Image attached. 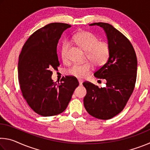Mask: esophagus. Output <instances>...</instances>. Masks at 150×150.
I'll return each mask as SVG.
<instances>
[{"mask_svg":"<svg viewBox=\"0 0 150 150\" xmlns=\"http://www.w3.org/2000/svg\"><path fill=\"white\" fill-rule=\"evenodd\" d=\"M83 80H81V79H79V85H82V83H83Z\"/></svg>","mask_w":150,"mask_h":150,"instance_id":"obj_1","label":"esophagus"}]
</instances>
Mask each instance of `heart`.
<instances>
[{"label":"heart","instance_id":"1","mask_svg":"<svg viewBox=\"0 0 150 150\" xmlns=\"http://www.w3.org/2000/svg\"><path fill=\"white\" fill-rule=\"evenodd\" d=\"M73 42L86 52V57L96 67H102L108 62L110 55V47L108 42L99 41L98 37L87 31L78 32L73 37ZM67 43H63L61 50L62 58L67 60L68 50ZM93 66L89 62L83 64H73L67 70V74L77 78H85L89 75Z\"/></svg>","mask_w":150,"mask_h":150}]
</instances>
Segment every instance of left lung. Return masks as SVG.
<instances>
[{
  "label": "left lung",
  "instance_id": "obj_1",
  "mask_svg": "<svg viewBox=\"0 0 150 150\" xmlns=\"http://www.w3.org/2000/svg\"><path fill=\"white\" fill-rule=\"evenodd\" d=\"M106 32L110 47L108 62L94 73L95 77L106 81V86L98 88L85 81L87 89L84 98L86 110L93 117L108 120L123 110L132 94L137 77V57L127 38L112 25L96 22Z\"/></svg>",
  "mask_w": 150,
  "mask_h": 150
}]
</instances>
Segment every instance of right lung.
I'll return each instance as SVG.
<instances>
[{
  "instance_id": "obj_1",
  "label": "right lung",
  "mask_w": 150,
  "mask_h": 150,
  "mask_svg": "<svg viewBox=\"0 0 150 150\" xmlns=\"http://www.w3.org/2000/svg\"><path fill=\"white\" fill-rule=\"evenodd\" d=\"M71 25L55 22L30 35L19 55L18 75L22 96L38 115L52 116L63 112L71 99L79 81L73 76L60 83L52 79V69L59 66L57 45L62 33Z\"/></svg>"
}]
</instances>
